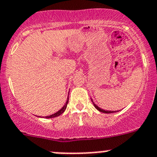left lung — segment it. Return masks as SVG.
<instances>
[{"label": "left lung", "instance_id": "obj_1", "mask_svg": "<svg viewBox=\"0 0 157 157\" xmlns=\"http://www.w3.org/2000/svg\"><path fill=\"white\" fill-rule=\"evenodd\" d=\"M91 101H92V99H91ZM92 102H93V101H92ZM93 104H94V107H95V108H96L98 110L99 112H103V113H107V114H109V113H113V112H114V111H105V110H103V109H101V108H99L98 106H97V105H95V104L94 103V102H93Z\"/></svg>", "mask_w": 157, "mask_h": 157}]
</instances>
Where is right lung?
<instances>
[{"instance_id":"right-lung-1","label":"right lung","mask_w":157,"mask_h":157,"mask_svg":"<svg viewBox=\"0 0 157 157\" xmlns=\"http://www.w3.org/2000/svg\"><path fill=\"white\" fill-rule=\"evenodd\" d=\"M68 101H69V99L67 98V102H66V104H65V105H64V106L63 107V108H61V109L59 110V112H57L56 113L53 114V115H49V116H46V117H45V118H55V117H57V116H59V115H60L61 114H63V112H64V111H65V110H66V108H67V104H68Z\"/></svg>"}]
</instances>
